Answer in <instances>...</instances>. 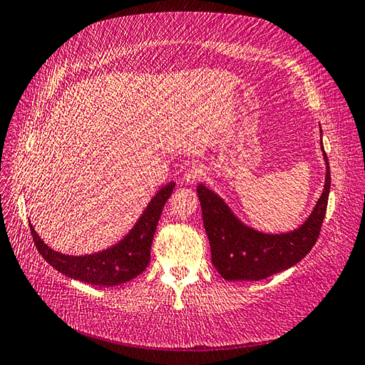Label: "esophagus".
Listing matches in <instances>:
<instances>
[{"instance_id":"1","label":"esophagus","mask_w":365,"mask_h":365,"mask_svg":"<svg viewBox=\"0 0 365 365\" xmlns=\"http://www.w3.org/2000/svg\"><path fill=\"white\" fill-rule=\"evenodd\" d=\"M204 175H205L204 166L195 165V166H191V168H188L187 170H185L183 182H187V183H190V185H192V183H196L197 180H200V178H202Z\"/></svg>"}]
</instances>
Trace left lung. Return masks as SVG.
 <instances>
[{
  "label": "left lung",
  "instance_id": "8db88e82",
  "mask_svg": "<svg viewBox=\"0 0 365 365\" xmlns=\"http://www.w3.org/2000/svg\"><path fill=\"white\" fill-rule=\"evenodd\" d=\"M322 152L327 165L323 192L307 220L290 232L265 234L247 226L220 195L204 183L197 185L212 262L226 281H260L292 268L311 252L320 235L331 188L329 163L323 143Z\"/></svg>",
  "mask_w": 365,
  "mask_h": 365
}]
</instances>
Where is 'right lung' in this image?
<instances>
[{
    "label": "right lung",
    "mask_w": 365,
    "mask_h": 365,
    "mask_svg": "<svg viewBox=\"0 0 365 365\" xmlns=\"http://www.w3.org/2000/svg\"><path fill=\"white\" fill-rule=\"evenodd\" d=\"M174 188V182H169L160 188L150 199V202L147 204L145 210L139 216L135 226L128 230V234L115 245L98 252L68 255L54 251L48 245L43 243V240L34 230L33 224L29 222L37 251L59 273L76 279V281L100 287H113L128 282L141 274L149 265L153 234L157 230L163 207L173 195Z\"/></svg>",
    "instance_id": "add662e5"
}]
</instances>
